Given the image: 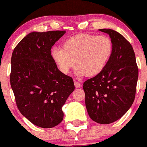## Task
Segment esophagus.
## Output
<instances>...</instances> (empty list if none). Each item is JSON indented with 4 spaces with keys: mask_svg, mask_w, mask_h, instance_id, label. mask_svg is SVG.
Returning <instances> with one entry per match:
<instances>
[{
    "mask_svg": "<svg viewBox=\"0 0 147 147\" xmlns=\"http://www.w3.org/2000/svg\"><path fill=\"white\" fill-rule=\"evenodd\" d=\"M74 85H75L76 88H81V84L76 81H74Z\"/></svg>",
    "mask_w": 147,
    "mask_h": 147,
    "instance_id": "34e87169",
    "label": "esophagus"
}]
</instances>
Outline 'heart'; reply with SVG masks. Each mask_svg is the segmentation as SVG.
Wrapping results in <instances>:
<instances>
[{"instance_id":"b5f03b06","label":"heart","mask_w":147,"mask_h":147,"mask_svg":"<svg viewBox=\"0 0 147 147\" xmlns=\"http://www.w3.org/2000/svg\"><path fill=\"white\" fill-rule=\"evenodd\" d=\"M62 47H54L51 57L60 71L70 72L75 63L78 76L98 75L106 66L113 52V42L106 35L78 34L66 39Z\"/></svg>"}]
</instances>
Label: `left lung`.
<instances>
[{
  "instance_id": "1",
  "label": "left lung",
  "mask_w": 147,
  "mask_h": 147,
  "mask_svg": "<svg viewBox=\"0 0 147 147\" xmlns=\"http://www.w3.org/2000/svg\"><path fill=\"white\" fill-rule=\"evenodd\" d=\"M99 30L110 35L113 52L103 70L85 81L83 88L90 118L110 124L121 118L132 105L139 71L131 44L115 30Z\"/></svg>"
}]
</instances>
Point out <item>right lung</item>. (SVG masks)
<instances>
[{
	"label": "right lung",
	"instance_id": "obj_1",
	"mask_svg": "<svg viewBox=\"0 0 147 147\" xmlns=\"http://www.w3.org/2000/svg\"><path fill=\"white\" fill-rule=\"evenodd\" d=\"M66 31L32 32L13 51L10 85L18 110L30 122L51 128L63 120L62 106L75 89L71 77L61 73L51 49Z\"/></svg>",
	"mask_w": 147,
	"mask_h": 147
}]
</instances>
